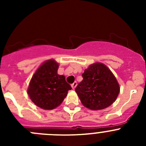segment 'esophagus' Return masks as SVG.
<instances>
[{"instance_id": "1", "label": "esophagus", "mask_w": 146, "mask_h": 146, "mask_svg": "<svg viewBox=\"0 0 146 146\" xmlns=\"http://www.w3.org/2000/svg\"><path fill=\"white\" fill-rule=\"evenodd\" d=\"M76 86H77V82H74V83H72V89H74V88H75Z\"/></svg>"}]
</instances>
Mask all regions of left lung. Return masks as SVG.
<instances>
[{"label":"left lung","mask_w":146,"mask_h":146,"mask_svg":"<svg viewBox=\"0 0 146 146\" xmlns=\"http://www.w3.org/2000/svg\"><path fill=\"white\" fill-rule=\"evenodd\" d=\"M83 80L75 91L82 105L92 110L108 108L116 100L120 86L111 70L105 64L96 62L85 69Z\"/></svg>","instance_id":"8db88e82"}]
</instances>
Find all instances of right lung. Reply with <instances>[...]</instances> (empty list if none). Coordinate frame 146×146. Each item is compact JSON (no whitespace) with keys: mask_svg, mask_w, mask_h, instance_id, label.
<instances>
[{"mask_svg":"<svg viewBox=\"0 0 146 146\" xmlns=\"http://www.w3.org/2000/svg\"><path fill=\"white\" fill-rule=\"evenodd\" d=\"M59 64L54 59L45 60L32 76L28 93L32 102L43 110L60 106L72 89L64 75L58 74Z\"/></svg>","mask_w":146,"mask_h":146,"instance_id":"right-lung-1","label":"right lung"}]
</instances>
